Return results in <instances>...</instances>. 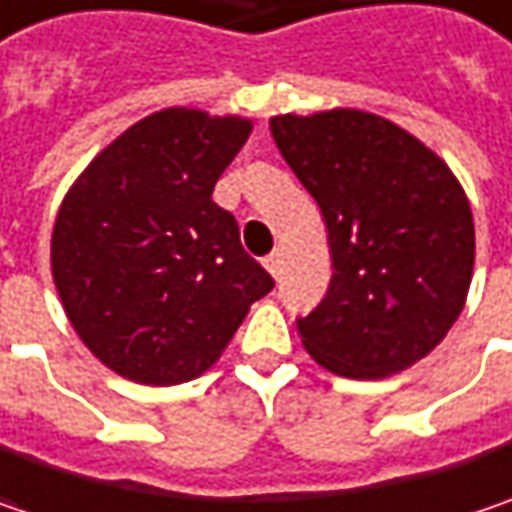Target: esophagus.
Returning <instances> with one entry per match:
<instances>
[{"label":"esophagus","instance_id":"34e87169","mask_svg":"<svg viewBox=\"0 0 512 512\" xmlns=\"http://www.w3.org/2000/svg\"><path fill=\"white\" fill-rule=\"evenodd\" d=\"M281 263H284L281 252H272V255L266 257V272H269L272 278H278V275H281Z\"/></svg>","mask_w":512,"mask_h":512}]
</instances>
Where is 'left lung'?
<instances>
[{
  "label": "left lung",
  "mask_w": 512,
  "mask_h": 512,
  "mask_svg": "<svg viewBox=\"0 0 512 512\" xmlns=\"http://www.w3.org/2000/svg\"><path fill=\"white\" fill-rule=\"evenodd\" d=\"M272 138L327 228L333 278L298 318L324 371L385 379L429 356L458 321L475 223L458 176L417 136L362 109L272 115Z\"/></svg>",
  "instance_id": "8db88e82"
}]
</instances>
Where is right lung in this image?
<instances>
[{
    "mask_svg": "<svg viewBox=\"0 0 512 512\" xmlns=\"http://www.w3.org/2000/svg\"><path fill=\"white\" fill-rule=\"evenodd\" d=\"M249 133L240 115L167 106L109 141L63 196L51 278L109 371L141 385L202 376L275 286L211 199Z\"/></svg>",
    "mask_w": 512,
    "mask_h": 512,
    "instance_id": "right-lung-1",
    "label": "right lung"
}]
</instances>
